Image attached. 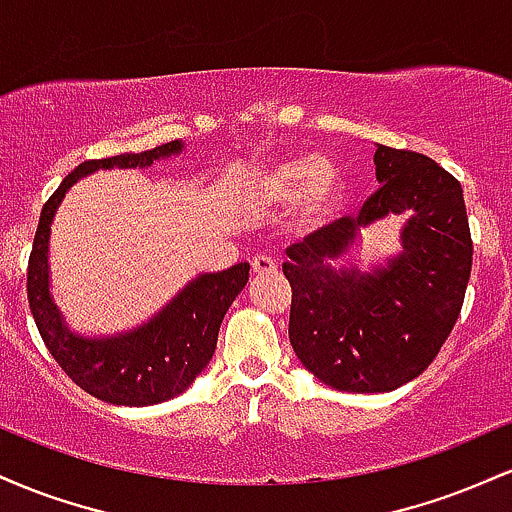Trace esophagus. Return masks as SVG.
<instances>
[{
    "instance_id": "obj_1",
    "label": "esophagus",
    "mask_w": 512,
    "mask_h": 512,
    "mask_svg": "<svg viewBox=\"0 0 512 512\" xmlns=\"http://www.w3.org/2000/svg\"><path fill=\"white\" fill-rule=\"evenodd\" d=\"M276 272V262L272 260V257H255L252 260V274L255 276H267V274H274Z\"/></svg>"
}]
</instances>
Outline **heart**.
<instances>
[{
	"label": "heart",
	"instance_id": "b5f03b06",
	"mask_svg": "<svg viewBox=\"0 0 512 512\" xmlns=\"http://www.w3.org/2000/svg\"><path fill=\"white\" fill-rule=\"evenodd\" d=\"M252 195L267 207L293 202L296 216L308 226L330 219L344 199V175L322 156H289L260 163L250 173Z\"/></svg>",
	"mask_w": 512,
	"mask_h": 512
}]
</instances>
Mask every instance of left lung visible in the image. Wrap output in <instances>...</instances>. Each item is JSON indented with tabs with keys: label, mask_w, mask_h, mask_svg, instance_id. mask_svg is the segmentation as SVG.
I'll use <instances>...</instances> for the list:
<instances>
[{
	"label": "left lung",
	"mask_w": 512,
	"mask_h": 512,
	"mask_svg": "<svg viewBox=\"0 0 512 512\" xmlns=\"http://www.w3.org/2000/svg\"><path fill=\"white\" fill-rule=\"evenodd\" d=\"M378 190L358 216L286 248L296 356L339 392H392L419 378L438 356L462 310L472 238L462 187L416 151L378 146ZM407 210L403 250L363 273L339 265L363 227Z\"/></svg>",
	"instance_id": "1"
}]
</instances>
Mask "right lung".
I'll use <instances>...</instances> for the list:
<instances>
[{"label": "right lung", "instance_id": "1", "mask_svg": "<svg viewBox=\"0 0 512 512\" xmlns=\"http://www.w3.org/2000/svg\"><path fill=\"white\" fill-rule=\"evenodd\" d=\"M185 149L170 142L144 154L84 161L74 168L40 211L28 260V303L40 337L64 373L88 395L125 407H151L182 395L214 356L223 315L245 289L250 264L199 274L139 327L103 337L72 332L50 291V226L62 199L81 178L110 168H149Z\"/></svg>", "mask_w": 512, "mask_h": 512}]
</instances>
